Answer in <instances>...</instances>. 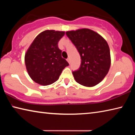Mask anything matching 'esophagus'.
<instances>
[{"label":"esophagus","mask_w":135,"mask_h":135,"mask_svg":"<svg viewBox=\"0 0 135 135\" xmlns=\"http://www.w3.org/2000/svg\"><path fill=\"white\" fill-rule=\"evenodd\" d=\"M67 62H68V63H70V58H67Z\"/></svg>","instance_id":"obj_1"}]
</instances>
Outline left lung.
Listing matches in <instances>:
<instances>
[{"label": "left lung", "instance_id": "obj_1", "mask_svg": "<svg viewBox=\"0 0 135 135\" xmlns=\"http://www.w3.org/2000/svg\"><path fill=\"white\" fill-rule=\"evenodd\" d=\"M81 57V64L73 71L76 81L92 87L105 77L111 65L110 51L106 40L94 31L82 28L66 32Z\"/></svg>", "mask_w": 135, "mask_h": 135}]
</instances>
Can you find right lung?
Returning a JSON list of instances; mask_svg holds the SVG:
<instances>
[{"label":"right lung","instance_id":"add662e5","mask_svg":"<svg viewBox=\"0 0 135 135\" xmlns=\"http://www.w3.org/2000/svg\"><path fill=\"white\" fill-rule=\"evenodd\" d=\"M64 31L46 30L33 40L25 55V63L30 77L41 85L52 84L69 65L61 56L58 43Z\"/></svg>","mask_w":135,"mask_h":135}]
</instances>
